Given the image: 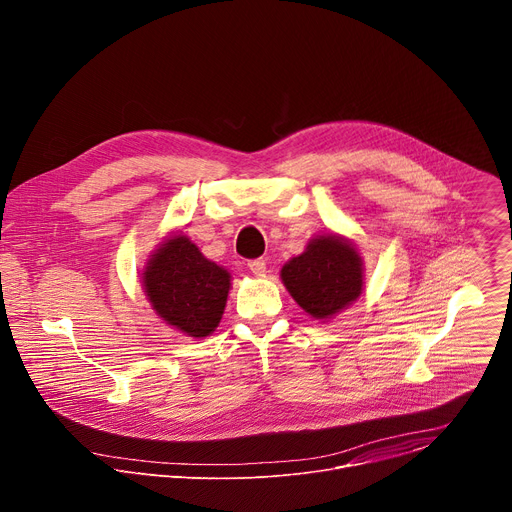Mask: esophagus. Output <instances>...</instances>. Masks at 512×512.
Wrapping results in <instances>:
<instances>
[{"label":"esophagus","mask_w":512,"mask_h":512,"mask_svg":"<svg viewBox=\"0 0 512 512\" xmlns=\"http://www.w3.org/2000/svg\"><path fill=\"white\" fill-rule=\"evenodd\" d=\"M247 265H249V269H251L255 275H263L265 269H267V265H265L263 259H253V261H249Z\"/></svg>","instance_id":"esophagus-1"}]
</instances>
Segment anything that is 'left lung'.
Here are the masks:
<instances>
[{"label":"left lung","mask_w":512,"mask_h":512,"mask_svg":"<svg viewBox=\"0 0 512 512\" xmlns=\"http://www.w3.org/2000/svg\"><path fill=\"white\" fill-rule=\"evenodd\" d=\"M281 281L304 312L328 320L362 294V259L348 239L320 235L283 265Z\"/></svg>","instance_id":"1"}]
</instances>
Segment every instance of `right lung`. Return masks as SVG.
I'll use <instances>...</instances> for the list:
<instances>
[{
  "mask_svg": "<svg viewBox=\"0 0 512 512\" xmlns=\"http://www.w3.org/2000/svg\"><path fill=\"white\" fill-rule=\"evenodd\" d=\"M141 275L156 314L186 336L204 338L221 322L231 273L206 259L182 233L154 251Z\"/></svg>",
  "mask_w": 512,
  "mask_h": 512,
  "instance_id": "right-lung-1",
  "label": "right lung"
}]
</instances>
